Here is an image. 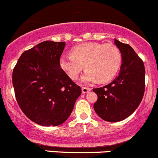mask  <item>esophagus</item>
I'll return each instance as SVG.
<instances>
[{
    "mask_svg": "<svg viewBox=\"0 0 158 158\" xmlns=\"http://www.w3.org/2000/svg\"><path fill=\"white\" fill-rule=\"evenodd\" d=\"M90 90V88H89V87H82L83 94H87V93H88Z\"/></svg>",
    "mask_w": 158,
    "mask_h": 158,
    "instance_id": "34e87169",
    "label": "esophagus"
}]
</instances>
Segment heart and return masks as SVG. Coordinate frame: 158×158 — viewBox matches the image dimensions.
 <instances>
[{
  "label": "heart",
  "mask_w": 158,
  "mask_h": 158,
  "mask_svg": "<svg viewBox=\"0 0 158 158\" xmlns=\"http://www.w3.org/2000/svg\"><path fill=\"white\" fill-rule=\"evenodd\" d=\"M121 53L113 44L87 43L76 45L71 55H61L59 64L70 78L74 80L85 66L81 81L90 84L113 78L121 64Z\"/></svg>",
  "instance_id": "heart-1"
}]
</instances>
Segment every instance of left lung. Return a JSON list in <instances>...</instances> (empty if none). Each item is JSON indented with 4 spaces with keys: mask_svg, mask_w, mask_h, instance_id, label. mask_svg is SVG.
Wrapping results in <instances>:
<instances>
[{
    "mask_svg": "<svg viewBox=\"0 0 158 158\" xmlns=\"http://www.w3.org/2000/svg\"><path fill=\"white\" fill-rule=\"evenodd\" d=\"M122 55L118 75L107 85L93 89L97 95L94 105L97 114L107 122H118L134 113L142 100L145 88L144 62L128 44L115 40Z\"/></svg>",
    "mask_w": 158,
    "mask_h": 158,
    "instance_id": "obj_1",
    "label": "left lung"
}]
</instances>
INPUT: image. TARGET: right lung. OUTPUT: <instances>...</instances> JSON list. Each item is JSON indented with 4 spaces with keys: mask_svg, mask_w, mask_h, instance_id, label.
<instances>
[{
    "mask_svg": "<svg viewBox=\"0 0 158 158\" xmlns=\"http://www.w3.org/2000/svg\"><path fill=\"white\" fill-rule=\"evenodd\" d=\"M65 42L45 41L25 51L13 71V85L21 110L44 126L62 124L81 89L61 68Z\"/></svg>",
    "mask_w": 158,
    "mask_h": 158,
    "instance_id": "right-lung-1",
    "label": "right lung"
}]
</instances>
